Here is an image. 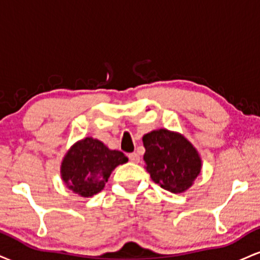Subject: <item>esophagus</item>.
I'll use <instances>...</instances> for the list:
<instances>
[{"mask_svg": "<svg viewBox=\"0 0 260 260\" xmlns=\"http://www.w3.org/2000/svg\"><path fill=\"white\" fill-rule=\"evenodd\" d=\"M128 159H129L131 162L138 164L140 161V156L137 153H131L129 155H128Z\"/></svg>", "mask_w": 260, "mask_h": 260, "instance_id": "34e87169", "label": "esophagus"}]
</instances>
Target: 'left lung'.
I'll list each match as a JSON object with an SVG mask.
<instances>
[{"label":"left lung","instance_id":"left-lung-1","mask_svg":"<svg viewBox=\"0 0 260 260\" xmlns=\"http://www.w3.org/2000/svg\"><path fill=\"white\" fill-rule=\"evenodd\" d=\"M143 144L145 169L151 180L164 189L184 192L201 174V157L181 134L168 129L153 131L143 137Z\"/></svg>","mask_w":260,"mask_h":260}]
</instances>
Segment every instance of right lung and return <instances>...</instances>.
I'll use <instances>...</instances> for the list:
<instances>
[{"label":"right lung","instance_id":"1","mask_svg":"<svg viewBox=\"0 0 260 260\" xmlns=\"http://www.w3.org/2000/svg\"><path fill=\"white\" fill-rule=\"evenodd\" d=\"M122 151L110 150L100 140L85 138L76 143L62 162V178L74 193L91 197L99 193L116 166L126 164Z\"/></svg>","mask_w":260,"mask_h":260}]
</instances>
